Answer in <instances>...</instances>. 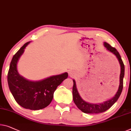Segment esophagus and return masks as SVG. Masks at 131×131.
<instances>
[{
	"mask_svg": "<svg viewBox=\"0 0 131 131\" xmlns=\"http://www.w3.org/2000/svg\"><path fill=\"white\" fill-rule=\"evenodd\" d=\"M68 74H69V75L71 77H73V71H71V70H69V71H68Z\"/></svg>",
	"mask_w": 131,
	"mask_h": 131,
	"instance_id": "obj_1",
	"label": "esophagus"
}]
</instances>
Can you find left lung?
Instances as JSON below:
<instances>
[{
	"mask_svg": "<svg viewBox=\"0 0 131 131\" xmlns=\"http://www.w3.org/2000/svg\"><path fill=\"white\" fill-rule=\"evenodd\" d=\"M104 46L106 49L109 52L112 53L116 56L121 66V73L119 77V85L118 90L116 93L115 96L111 98L109 100H107L105 102L101 103H90L86 102L83 101L82 97L80 96L79 92L77 90V85L75 80H73V86L72 89V94H73V102L77 105V107L81 111L85 114H99L105 112L109 109L115 103L119 97L123 89V79H124V74H125V66L124 64L121 59L119 53L117 51V50L115 48L111 46L108 43L104 42Z\"/></svg>",
	"mask_w": 131,
	"mask_h": 131,
	"instance_id": "obj_1",
	"label": "left lung"
}]
</instances>
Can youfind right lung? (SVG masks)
<instances>
[{"instance_id":"obj_1","label":"right lung","mask_w":131,"mask_h":131,"mask_svg":"<svg viewBox=\"0 0 131 131\" xmlns=\"http://www.w3.org/2000/svg\"><path fill=\"white\" fill-rule=\"evenodd\" d=\"M30 42L23 45L13 56L10 64L7 82L12 94L19 105L25 109L39 110L50 104L54 92L68 78V74L65 72L39 81H30L19 75L17 69V62Z\"/></svg>"}]
</instances>
